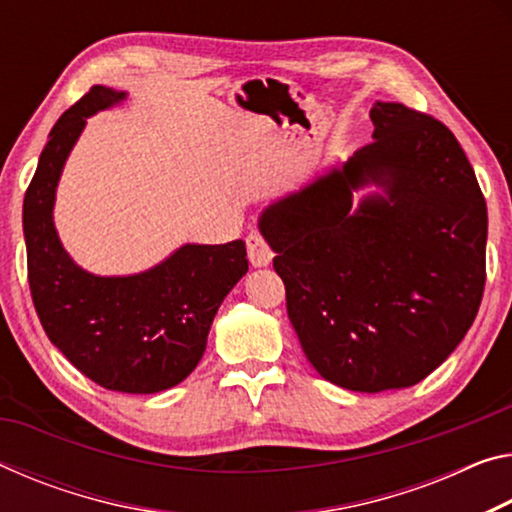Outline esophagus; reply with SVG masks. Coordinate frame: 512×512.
I'll return each instance as SVG.
<instances>
[{
	"instance_id": "obj_1",
	"label": "esophagus",
	"mask_w": 512,
	"mask_h": 512,
	"mask_svg": "<svg viewBox=\"0 0 512 512\" xmlns=\"http://www.w3.org/2000/svg\"><path fill=\"white\" fill-rule=\"evenodd\" d=\"M246 246H248V259L253 266H269L271 259H273V250L269 246V241H266L262 234L259 232H250L248 239H246Z\"/></svg>"
}]
</instances>
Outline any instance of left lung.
Wrapping results in <instances>:
<instances>
[{
  "label": "left lung",
  "mask_w": 512,
  "mask_h": 512,
  "mask_svg": "<svg viewBox=\"0 0 512 512\" xmlns=\"http://www.w3.org/2000/svg\"><path fill=\"white\" fill-rule=\"evenodd\" d=\"M373 141L342 168L273 202L287 314L312 367L344 389L424 380L456 351L485 289L488 207L449 127L401 102L371 109ZM386 186L353 213L352 189Z\"/></svg>",
  "instance_id": "1"
}]
</instances>
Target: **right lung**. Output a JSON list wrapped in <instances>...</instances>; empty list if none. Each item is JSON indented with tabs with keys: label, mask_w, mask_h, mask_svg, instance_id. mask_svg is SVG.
Masks as SVG:
<instances>
[{
	"label": "right lung",
	"mask_w": 512,
	"mask_h": 512,
	"mask_svg": "<svg viewBox=\"0 0 512 512\" xmlns=\"http://www.w3.org/2000/svg\"><path fill=\"white\" fill-rule=\"evenodd\" d=\"M123 93L93 86L63 113L24 193L29 289L50 342L104 389L154 394L198 367L223 298L248 271L246 243L182 246L164 264L97 278L72 262L52 223L54 191L68 152L97 109Z\"/></svg>",
	"instance_id": "obj_1"
}]
</instances>
